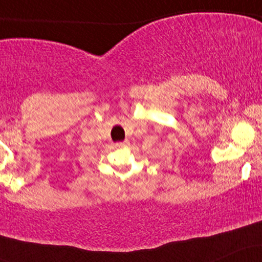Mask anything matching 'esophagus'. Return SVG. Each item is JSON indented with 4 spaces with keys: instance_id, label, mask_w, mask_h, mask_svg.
Instances as JSON below:
<instances>
[{
    "instance_id": "esophagus-1",
    "label": "esophagus",
    "mask_w": 262,
    "mask_h": 262,
    "mask_svg": "<svg viewBox=\"0 0 262 262\" xmlns=\"http://www.w3.org/2000/svg\"><path fill=\"white\" fill-rule=\"evenodd\" d=\"M124 145H127V140L123 141V143H122V141H121V143H116V148H123Z\"/></svg>"
}]
</instances>
